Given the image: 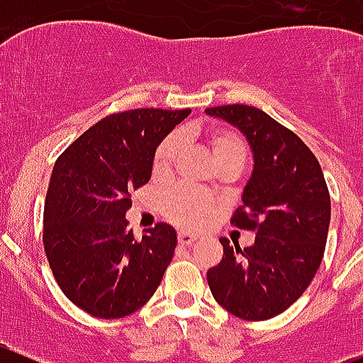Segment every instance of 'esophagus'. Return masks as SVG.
Returning a JSON list of instances; mask_svg holds the SVG:
<instances>
[{
    "label": "esophagus",
    "instance_id": "1",
    "mask_svg": "<svg viewBox=\"0 0 363 363\" xmlns=\"http://www.w3.org/2000/svg\"><path fill=\"white\" fill-rule=\"evenodd\" d=\"M195 240H197L195 235L188 233V231H179V244H181V246H189V244H194Z\"/></svg>",
    "mask_w": 363,
    "mask_h": 363
}]
</instances>
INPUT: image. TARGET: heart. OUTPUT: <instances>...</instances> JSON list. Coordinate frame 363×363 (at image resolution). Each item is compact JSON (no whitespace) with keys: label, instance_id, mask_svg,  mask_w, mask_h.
Masks as SVG:
<instances>
[{"label":"heart","instance_id":"1","mask_svg":"<svg viewBox=\"0 0 363 363\" xmlns=\"http://www.w3.org/2000/svg\"><path fill=\"white\" fill-rule=\"evenodd\" d=\"M188 130H184V135ZM211 157L215 164H226V162H238L244 164L247 155L246 143L235 132L226 128H213L208 135ZM181 150V135L172 133L159 145L153 155L152 169L155 177H164L169 174L175 159ZM162 211L169 220L181 228H197L208 218L211 211L210 199L202 195L201 191L189 188H174L166 191L162 197Z\"/></svg>","mask_w":363,"mask_h":363}]
</instances>
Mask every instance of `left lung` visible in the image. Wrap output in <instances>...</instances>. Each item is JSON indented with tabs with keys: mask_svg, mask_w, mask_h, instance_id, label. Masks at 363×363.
Returning a JSON list of instances; mask_svg holds the SVG:
<instances>
[{
	"mask_svg": "<svg viewBox=\"0 0 363 363\" xmlns=\"http://www.w3.org/2000/svg\"><path fill=\"white\" fill-rule=\"evenodd\" d=\"M246 137L253 172L231 224L255 231L240 250L222 237V260L208 271V286L222 308L244 320L286 311L308 289L324 257L331 199L318 161L296 133L246 104L204 110Z\"/></svg>",
	"mask_w": 363,
	"mask_h": 363,
	"instance_id": "8db88e82",
	"label": "left lung"
}]
</instances>
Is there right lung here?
I'll return each instance as SVG.
<instances>
[{"label":"right lung","mask_w":363,"mask_h":363,"mask_svg":"<svg viewBox=\"0 0 363 363\" xmlns=\"http://www.w3.org/2000/svg\"><path fill=\"white\" fill-rule=\"evenodd\" d=\"M189 113H112L55 161L45 201V253L61 291L92 316L121 318L143 308L174 259L177 231L161 222L137 240L126 211L130 191L152 177L157 146Z\"/></svg>","instance_id":"add662e5"}]
</instances>
